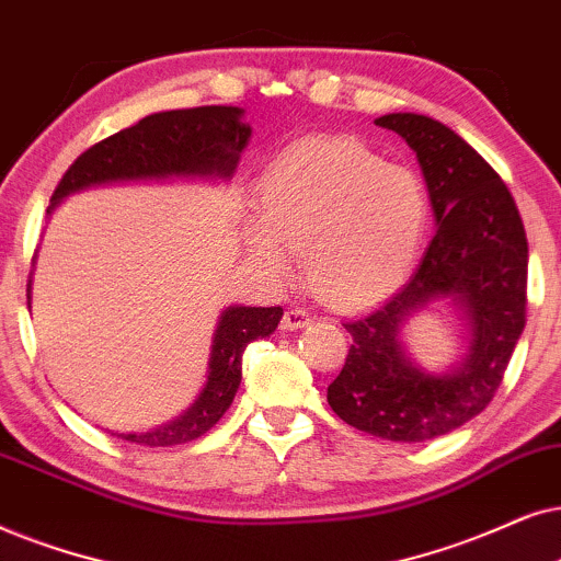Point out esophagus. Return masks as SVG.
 Segmentation results:
<instances>
[{"label": "esophagus", "instance_id": "1", "mask_svg": "<svg viewBox=\"0 0 561 561\" xmlns=\"http://www.w3.org/2000/svg\"><path fill=\"white\" fill-rule=\"evenodd\" d=\"M312 323V316L302 308H289L285 316H282V331H297V328H305Z\"/></svg>", "mask_w": 561, "mask_h": 561}]
</instances>
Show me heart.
<instances>
[{
    "label": "heart",
    "instance_id": "b5f03b06",
    "mask_svg": "<svg viewBox=\"0 0 561 561\" xmlns=\"http://www.w3.org/2000/svg\"><path fill=\"white\" fill-rule=\"evenodd\" d=\"M423 179L354 138H318L274 161L259 186V218L245 222L251 259L287 279L295 251L316 293L364 305L398 287L428 228Z\"/></svg>",
    "mask_w": 561,
    "mask_h": 561
}]
</instances>
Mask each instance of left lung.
<instances>
[{"instance_id":"1","label":"left lung","mask_w":561,"mask_h":561,"mask_svg":"<svg viewBox=\"0 0 561 561\" xmlns=\"http://www.w3.org/2000/svg\"><path fill=\"white\" fill-rule=\"evenodd\" d=\"M375 123L415 151L438 230L398 293L343 323L354 343L328 385V405L371 436L428 442L482 413L503 382L526 325L528 241L511 190L465 138L413 112ZM433 296H457L473 325L466 364L444 378L415 370L397 341L401 320Z\"/></svg>"}]
</instances>
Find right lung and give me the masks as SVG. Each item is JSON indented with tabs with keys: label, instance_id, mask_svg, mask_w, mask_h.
<instances>
[{
	"label": "right lung",
	"instance_id": "1",
	"mask_svg": "<svg viewBox=\"0 0 561 561\" xmlns=\"http://www.w3.org/2000/svg\"><path fill=\"white\" fill-rule=\"evenodd\" d=\"M243 110L190 107L156 112L87 148L66 169L50 203L92 184L125 179H161L194 174H233L251 128L241 123ZM282 308H230L222 312L213 341L210 377L197 402L174 423L148 433H119L123 442L140 446H179L205 436L230 408L241 385V358L251 341L264 339L279 325Z\"/></svg>",
	"mask_w": 561,
	"mask_h": 561
}]
</instances>
